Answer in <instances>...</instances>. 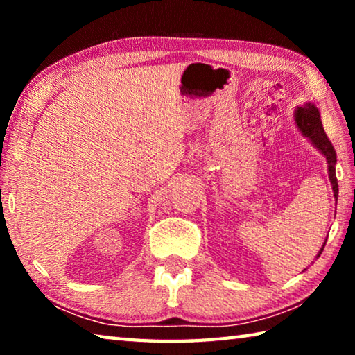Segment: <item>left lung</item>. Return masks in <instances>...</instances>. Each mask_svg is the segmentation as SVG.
<instances>
[{
  "label": "left lung",
  "instance_id": "8db88e82",
  "mask_svg": "<svg viewBox=\"0 0 355 355\" xmlns=\"http://www.w3.org/2000/svg\"><path fill=\"white\" fill-rule=\"evenodd\" d=\"M293 119H294V125H296V128L299 130V133L304 137H307L311 146H313L318 152L324 156V158H326L329 180H330V184H332L334 197L336 199V197H338V182H336V175H335L336 153H335L332 142L327 139L326 131H324L320 110H318L313 103L307 101L305 105L297 106L296 110H294ZM326 241H324L322 248L320 249V252H318L316 258L322 254Z\"/></svg>",
  "mask_w": 355,
  "mask_h": 355
}]
</instances>
